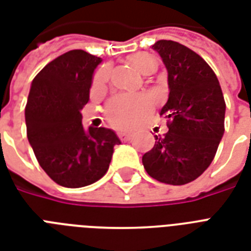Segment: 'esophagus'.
Segmentation results:
<instances>
[{"label": "esophagus", "instance_id": "obj_1", "mask_svg": "<svg viewBox=\"0 0 251 251\" xmlns=\"http://www.w3.org/2000/svg\"><path fill=\"white\" fill-rule=\"evenodd\" d=\"M118 138H120V139L124 142L130 141V139H131V134L125 133V131H118Z\"/></svg>", "mask_w": 251, "mask_h": 251}]
</instances>
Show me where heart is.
Masks as SVG:
<instances>
[{
  "instance_id": "b5f03b06",
  "label": "heart",
  "mask_w": 251,
  "mask_h": 251,
  "mask_svg": "<svg viewBox=\"0 0 251 251\" xmlns=\"http://www.w3.org/2000/svg\"><path fill=\"white\" fill-rule=\"evenodd\" d=\"M131 68L143 75H149L156 68V60L149 53H134L127 58ZM108 79V69H100L94 76V88H99ZM150 100L142 95H121L114 98L106 108V117L118 127H130L145 117Z\"/></svg>"
}]
</instances>
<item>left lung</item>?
Here are the masks:
<instances>
[{
    "label": "left lung",
    "mask_w": 251,
    "mask_h": 251,
    "mask_svg": "<svg viewBox=\"0 0 251 251\" xmlns=\"http://www.w3.org/2000/svg\"><path fill=\"white\" fill-rule=\"evenodd\" d=\"M152 49L168 72L169 96L160 116L168 120L169 131L155 135L142 163L152 178L185 185L214 160L224 135L226 101L215 73L199 54L172 40L156 41Z\"/></svg>",
    "instance_id": "left-lung-1"
}]
</instances>
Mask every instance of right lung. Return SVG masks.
<instances>
[{"mask_svg":"<svg viewBox=\"0 0 251 251\" xmlns=\"http://www.w3.org/2000/svg\"><path fill=\"white\" fill-rule=\"evenodd\" d=\"M100 57L74 49L57 57L31 83L25 117L27 138L40 167L61 186L83 187L109 168L114 146L112 129L82 125Z\"/></svg>","mask_w":251,"mask_h":251,"instance_id":"add662e5","label":"right lung"}]
</instances>
